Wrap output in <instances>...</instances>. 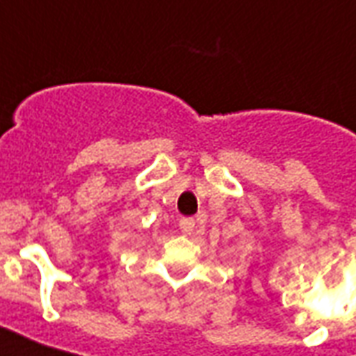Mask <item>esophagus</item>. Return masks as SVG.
I'll return each mask as SVG.
<instances>
[{
    "label": "esophagus",
    "mask_w": 356,
    "mask_h": 356,
    "mask_svg": "<svg viewBox=\"0 0 356 356\" xmlns=\"http://www.w3.org/2000/svg\"><path fill=\"white\" fill-rule=\"evenodd\" d=\"M193 228H195V220L193 218H180V230H182L184 236L193 234Z\"/></svg>",
    "instance_id": "34e87169"
}]
</instances>
